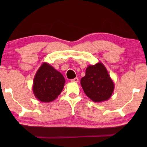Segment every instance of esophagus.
Returning <instances> with one entry per match:
<instances>
[{"label":"esophagus","mask_w":147,"mask_h":147,"mask_svg":"<svg viewBox=\"0 0 147 147\" xmlns=\"http://www.w3.org/2000/svg\"><path fill=\"white\" fill-rule=\"evenodd\" d=\"M78 78H74V79H72L71 80V82H76V83H77V82H78Z\"/></svg>","instance_id":"1"}]
</instances>
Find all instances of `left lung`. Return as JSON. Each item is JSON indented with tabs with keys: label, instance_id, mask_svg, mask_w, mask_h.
Segmentation results:
<instances>
[{
	"label": "left lung",
	"instance_id": "obj_1",
	"mask_svg": "<svg viewBox=\"0 0 147 147\" xmlns=\"http://www.w3.org/2000/svg\"><path fill=\"white\" fill-rule=\"evenodd\" d=\"M80 83L84 93L94 102L108 100L114 90V82L102 62L88 65Z\"/></svg>",
	"mask_w": 147,
	"mask_h": 147
}]
</instances>
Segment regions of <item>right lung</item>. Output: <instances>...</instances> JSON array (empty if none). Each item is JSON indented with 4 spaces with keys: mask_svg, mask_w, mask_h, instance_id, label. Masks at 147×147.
<instances>
[{
    "mask_svg": "<svg viewBox=\"0 0 147 147\" xmlns=\"http://www.w3.org/2000/svg\"><path fill=\"white\" fill-rule=\"evenodd\" d=\"M65 83L63 75L50 64L44 62L34 77L33 94L40 102H52L61 94Z\"/></svg>",
    "mask_w": 147,
    "mask_h": 147,
    "instance_id": "add662e5",
    "label": "right lung"
}]
</instances>
